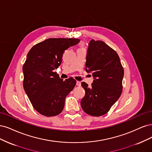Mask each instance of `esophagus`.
I'll use <instances>...</instances> for the list:
<instances>
[{"mask_svg":"<svg viewBox=\"0 0 152 152\" xmlns=\"http://www.w3.org/2000/svg\"><path fill=\"white\" fill-rule=\"evenodd\" d=\"M76 85H77V86H81V82H80V81H76Z\"/></svg>","mask_w":152,"mask_h":152,"instance_id":"obj_1","label":"esophagus"}]
</instances>
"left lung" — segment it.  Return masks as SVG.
<instances>
[{
	"label": "left lung",
	"instance_id": "8db88e82",
	"mask_svg": "<svg viewBox=\"0 0 152 152\" xmlns=\"http://www.w3.org/2000/svg\"><path fill=\"white\" fill-rule=\"evenodd\" d=\"M94 81L90 88L81 86L85 95L81 101L83 110L92 116H101L109 111L122 91L124 69L117 52L100 40H91L87 51L86 68Z\"/></svg>",
	"mask_w": 152,
	"mask_h": 152
}]
</instances>
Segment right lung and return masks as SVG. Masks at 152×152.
I'll return each instance as SVG.
<instances>
[{"label":"right lung","instance_id":"add662e5","mask_svg":"<svg viewBox=\"0 0 152 152\" xmlns=\"http://www.w3.org/2000/svg\"><path fill=\"white\" fill-rule=\"evenodd\" d=\"M77 38H48L34 45L28 53L23 66L24 90L33 107L47 117L61 113L67 95L76 81H65L53 71L60 66L63 53L80 42Z\"/></svg>","mask_w":152,"mask_h":152}]
</instances>
